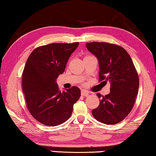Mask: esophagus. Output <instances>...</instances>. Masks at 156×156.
I'll return each instance as SVG.
<instances>
[{"label":"esophagus","mask_w":156,"mask_h":156,"mask_svg":"<svg viewBox=\"0 0 156 156\" xmlns=\"http://www.w3.org/2000/svg\"><path fill=\"white\" fill-rule=\"evenodd\" d=\"M89 95V92L86 90H81V95L85 97V96H87Z\"/></svg>","instance_id":"obj_1"}]
</instances>
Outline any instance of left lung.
<instances>
[{
    "label": "left lung",
    "instance_id": "obj_1",
    "mask_svg": "<svg viewBox=\"0 0 156 156\" xmlns=\"http://www.w3.org/2000/svg\"><path fill=\"white\" fill-rule=\"evenodd\" d=\"M86 47L99 61L100 82L110 83L108 95L97 94L100 105L92 114L104 124H117L127 117L134 105L139 86L136 69L128 52L119 45L94 41L86 43Z\"/></svg>",
    "mask_w": 156,
    "mask_h": 156
}]
</instances>
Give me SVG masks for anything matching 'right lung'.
I'll list each match as a JSON object with an SVG mask.
<instances>
[{
	"label": "right lung",
	"mask_w": 156,
	"mask_h": 156,
	"mask_svg": "<svg viewBox=\"0 0 156 156\" xmlns=\"http://www.w3.org/2000/svg\"><path fill=\"white\" fill-rule=\"evenodd\" d=\"M78 44H49L36 48L28 57L22 76L23 92L27 109L41 124L49 126L63 124L71 117L73 105L80 97L78 87L61 92L56 83Z\"/></svg>",
	"instance_id": "1"
}]
</instances>
